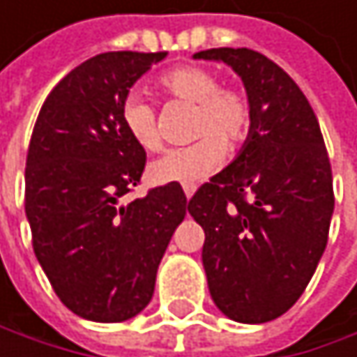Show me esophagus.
<instances>
[{"label": "esophagus", "instance_id": "34e87169", "mask_svg": "<svg viewBox=\"0 0 357 357\" xmlns=\"http://www.w3.org/2000/svg\"><path fill=\"white\" fill-rule=\"evenodd\" d=\"M184 195H186V199L190 201L192 195H195V186H184Z\"/></svg>", "mask_w": 357, "mask_h": 357}]
</instances>
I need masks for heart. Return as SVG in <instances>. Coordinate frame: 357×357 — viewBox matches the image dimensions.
I'll use <instances>...</instances> for the list:
<instances>
[{
    "label": "heart",
    "mask_w": 357,
    "mask_h": 357,
    "mask_svg": "<svg viewBox=\"0 0 357 357\" xmlns=\"http://www.w3.org/2000/svg\"><path fill=\"white\" fill-rule=\"evenodd\" d=\"M156 86L167 99L195 107L190 137L201 142L156 158L148 167V177L154 184L195 186L222 165L226 152H235L250 137V99L235 86H220V78L211 69L197 65L160 73ZM120 120L142 150L156 152L160 148L156 107L142 93H129L122 99Z\"/></svg>",
    "instance_id": "1"
}]
</instances>
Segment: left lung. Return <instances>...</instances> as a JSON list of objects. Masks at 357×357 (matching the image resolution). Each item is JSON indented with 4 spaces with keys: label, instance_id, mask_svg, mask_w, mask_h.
Returning a JSON list of instances; mask_svg holds the SVG:
<instances>
[{
    "label": "left lung",
    "instance_id": "obj_1",
    "mask_svg": "<svg viewBox=\"0 0 357 357\" xmlns=\"http://www.w3.org/2000/svg\"><path fill=\"white\" fill-rule=\"evenodd\" d=\"M243 80L252 131L237 158L203 184L188 213L203 226V266L215 307L264 324L305 292L328 243L333 169L319 122L290 75L250 48H211Z\"/></svg>",
    "mask_w": 357,
    "mask_h": 357
}]
</instances>
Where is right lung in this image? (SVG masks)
Wrapping results in <instances>:
<instances>
[{"mask_svg":"<svg viewBox=\"0 0 357 357\" xmlns=\"http://www.w3.org/2000/svg\"><path fill=\"white\" fill-rule=\"evenodd\" d=\"M167 52H103L50 91L24 169L33 252L61 303L91 321H124L152 301L162 254L186 215L180 184L126 201L146 150L124 131L120 103Z\"/></svg>","mask_w":357,"mask_h":357,"instance_id":"add662e5","label":"right lung"}]
</instances>
